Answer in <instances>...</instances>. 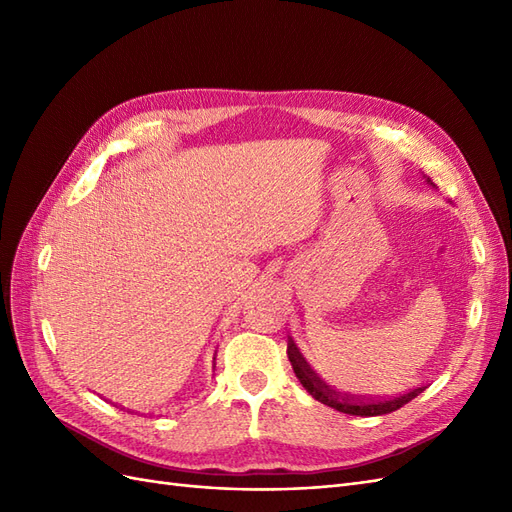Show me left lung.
Segmentation results:
<instances>
[{
  "label": "left lung",
  "mask_w": 512,
  "mask_h": 512,
  "mask_svg": "<svg viewBox=\"0 0 512 512\" xmlns=\"http://www.w3.org/2000/svg\"><path fill=\"white\" fill-rule=\"evenodd\" d=\"M427 183H431V179L427 177ZM288 361L294 369V374H297L299 382L305 386V391L312 395L314 399H318L320 404L335 408L337 412H344V414H352V416H380V414H389L399 410L401 406H406L408 401H412L418 393L425 391V386H418V389L406 393V395H399V397H389V399H359L354 395H339L333 386H329L324 382L316 371L312 369L305 361V356L301 354V350L297 348V344L288 342Z\"/></svg>",
  "instance_id": "8db88e82"
}]
</instances>
